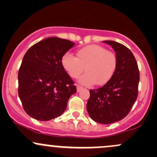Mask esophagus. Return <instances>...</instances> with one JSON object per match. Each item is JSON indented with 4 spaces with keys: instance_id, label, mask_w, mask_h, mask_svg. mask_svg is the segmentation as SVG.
Masks as SVG:
<instances>
[{
    "instance_id": "esophagus-1",
    "label": "esophagus",
    "mask_w": 157,
    "mask_h": 157,
    "mask_svg": "<svg viewBox=\"0 0 157 157\" xmlns=\"http://www.w3.org/2000/svg\"><path fill=\"white\" fill-rule=\"evenodd\" d=\"M82 89H83V88H82V86H77V92H79V91H80L81 90H82Z\"/></svg>"
}]
</instances>
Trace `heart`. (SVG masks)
<instances>
[{"label": "heart", "mask_w": 157, "mask_h": 157, "mask_svg": "<svg viewBox=\"0 0 157 157\" xmlns=\"http://www.w3.org/2000/svg\"><path fill=\"white\" fill-rule=\"evenodd\" d=\"M61 66L71 78L76 79L83 72L80 82L85 86H104L116 73L117 57L112 52L96 44L89 45L77 50L76 57L69 53L62 56Z\"/></svg>", "instance_id": "b5f03b06"}]
</instances>
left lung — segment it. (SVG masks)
Returning <instances> with one entry per match:
<instances>
[{"label": "left lung", "instance_id": "obj_1", "mask_svg": "<svg viewBox=\"0 0 157 157\" xmlns=\"http://www.w3.org/2000/svg\"><path fill=\"white\" fill-rule=\"evenodd\" d=\"M116 52L118 66L113 78L101 88L90 90L88 113L94 121L111 124L125 118L138 96L140 71L129 48L112 40L103 41Z\"/></svg>", "mask_w": 157, "mask_h": 157}]
</instances>
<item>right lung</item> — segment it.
Listing matches in <instances>:
<instances>
[{
  "label": "right lung",
  "instance_id": "add662e5",
  "mask_svg": "<svg viewBox=\"0 0 157 157\" xmlns=\"http://www.w3.org/2000/svg\"><path fill=\"white\" fill-rule=\"evenodd\" d=\"M74 45L68 40L48 37L25 54L18 71V95L24 111L35 120L48 121L60 116L77 92L60 63Z\"/></svg>",
  "mask_w": 157,
  "mask_h": 157
}]
</instances>
